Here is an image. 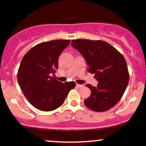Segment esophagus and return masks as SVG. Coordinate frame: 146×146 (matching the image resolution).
I'll return each mask as SVG.
<instances>
[{"mask_svg":"<svg viewBox=\"0 0 146 146\" xmlns=\"http://www.w3.org/2000/svg\"><path fill=\"white\" fill-rule=\"evenodd\" d=\"M76 86H78V87H80H80H82V86H84V85H83V84H77Z\"/></svg>","mask_w":146,"mask_h":146,"instance_id":"1","label":"esophagus"}]
</instances>
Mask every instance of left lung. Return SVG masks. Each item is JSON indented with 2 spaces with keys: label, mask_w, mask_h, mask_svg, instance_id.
<instances>
[{
  "label": "left lung",
  "mask_w": 146,
  "mask_h": 146,
  "mask_svg": "<svg viewBox=\"0 0 146 146\" xmlns=\"http://www.w3.org/2000/svg\"><path fill=\"white\" fill-rule=\"evenodd\" d=\"M71 45L82 55L98 80L97 86L86 84L91 94L84 100L86 106L95 112L109 110L121 100L128 84L129 73L125 58L115 48L102 40L78 39Z\"/></svg>",
  "instance_id": "obj_1"
}]
</instances>
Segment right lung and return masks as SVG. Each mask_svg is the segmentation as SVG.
Masks as SVG:
<instances>
[{
	"mask_svg": "<svg viewBox=\"0 0 146 146\" xmlns=\"http://www.w3.org/2000/svg\"><path fill=\"white\" fill-rule=\"evenodd\" d=\"M69 40L40 43L31 48L22 59L17 78L23 94L33 106L42 111L59 108L74 82H60L51 74L58 68V58L69 44Z\"/></svg>",
	"mask_w": 146,
	"mask_h": 146,
	"instance_id": "1",
	"label": "right lung"
}]
</instances>
